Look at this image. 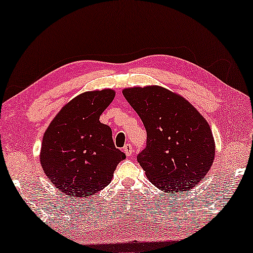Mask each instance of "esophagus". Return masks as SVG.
<instances>
[{
	"instance_id": "obj_1",
	"label": "esophagus",
	"mask_w": 253,
	"mask_h": 253,
	"mask_svg": "<svg viewBox=\"0 0 253 253\" xmlns=\"http://www.w3.org/2000/svg\"><path fill=\"white\" fill-rule=\"evenodd\" d=\"M124 152H125L127 156H131V155H133V153H134L133 146H131L130 144H126L125 147H124Z\"/></svg>"
}]
</instances>
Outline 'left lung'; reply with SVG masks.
<instances>
[{
	"label": "left lung",
	"instance_id": "left-lung-1",
	"mask_svg": "<svg viewBox=\"0 0 253 253\" xmlns=\"http://www.w3.org/2000/svg\"><path fill=\"white\" fill-rule=\"evenodd\" d=\"M146 129L137 161L148 180L166 192L184 191L205 178L215 158L206 119L181 95L150 85L123 90Z\"/></svg>",
	"mask_w": 253,
	"mask_h": 253
}]
</instances>
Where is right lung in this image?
Returning a JSON list of instances; mask_svg holds the SVG:
<instances>
[{"mask_svg": "<svg viewBox=\"0 0 253 253\" xmlns=\"http://www.w3.org/2000/svg\"><path fill=\"white\" fill-rule=\"evenodd\" d=\"M115 94L106 89L78 95L62 108L43 134V172L70 197H86L103 189L117 164L126 158L116 148L111 128L99 120Z\"/></svg>", "mask_w": 253, "mask_h": 253, "instance_id": "add662e5", "label": "right lung"}]
</instances>
